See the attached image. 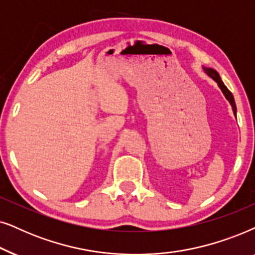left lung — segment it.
I'll use <instances>...</instances> for the list:
<instances>
[{"mask_svg":"<svg viewBox=\"0 0 255 255\" xmlns=\"http://www.w3.org/2000/svg\"><path fill=\"white\" fill-rule=\"evenodd\" d=\"M205 72L208 73V76L211 77L213 80H215V81H217V83H218L219 87H220V90L223 91L224 96L226 97V99L230 101L231 106H232V108H233V112H234V114H236V113H237V107H236V103H234V98H233V94L231 93L229 88H227V87L225 86V85H224V83H223V81H222V79H220L219 74L217 73L215 70H212V69H205Z\"/></svg>","mask_w":255,"mask_h":255,"instance_id":"8db88e82","label":"left lung"}]
</instances>
